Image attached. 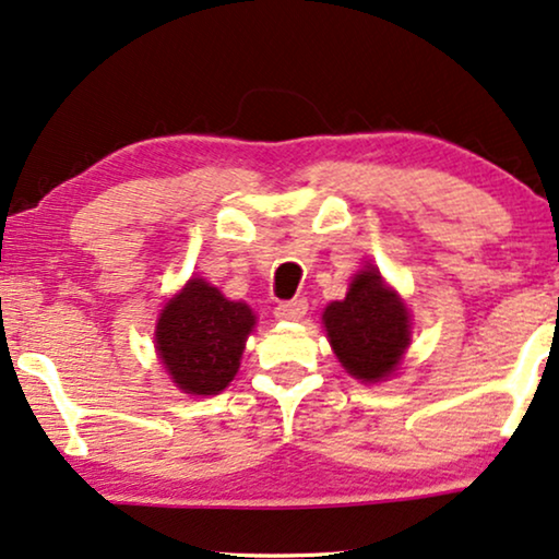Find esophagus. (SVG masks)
Returning a JSON list of instances; mask_svg holds the SVG:
<instances>
[{"instance_id": "1", "label": "esophagus", "mask_w": 559, "mask_h": 559, "mask_svg": "<svg viewBox=\"0 0 559 559\" xmlns=\"http://www.w3.org/2000/svg\"><path fill=\"white\" fill-rule=\"evenodd\" d=\"M305 312H308V300L297 297V300L280 302L277 308H274V318L285 320V323H295V320H302L305 318Z\"/></svg>"}]
</instances>
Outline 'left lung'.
Segmentation results:
<instances>
[{
  "label": "left lung",
  "instance_id": "obj_1",
  "mask_svg": "<svg viewBox=\"0 0 559 559\" xmlns=\"http://www.w3.org/2000/svg\"><path fill=\"white\" fill-rule=\"evenodd\" d=\"M323 325L343 369L369 384L400 369L412 335L407 305L373 264L350 280L343 300L328 305Z\"/></svg>",
  "mask_w": 559,
  "mask_h": 559
}]
</instances>
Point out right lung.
I'll return each instance as SVG.
<instances>
[{"label": "right lung", "instance_id": "right-lung-1", "mask_svg": "<svg viewBox=\"0 0 559 559\" xmlns=\"http://www.w3.org/2000/svg\"><path fill=\"white\" fill-rule=\"evenodd\" d=\"M254 325L247 302L228 300L218 287L193 277L159 312L155 348L175 386L211 396L231 384Z\"/></svg>", "mask_w": 559, "mask_h": 559}]
</instances>
